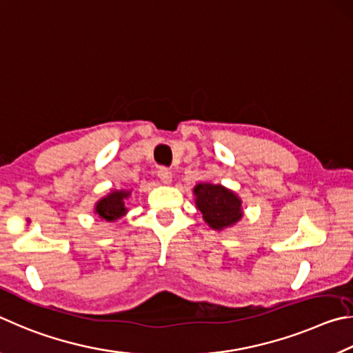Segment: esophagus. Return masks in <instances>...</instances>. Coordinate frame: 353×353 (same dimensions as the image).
<instances>
[{
  "label": "esophagus",
  "instance_id": "34e87169",
  "mask_svg": "<svg viewBox=\"0 0 353 353\" xmlns=\"http://www.w3.org/2000/svg\"><path fill=\"white\" fill-rule=\"evenodd\" d=\"M158 178L164 184L170 183L172 181V172L167 169V167H159V169H158Z\"/></svg>",
  "mask_w": 353,
  "mask_h": 353
}]
</instances>
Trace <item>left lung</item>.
Listing matches in <instances>:
<instances>
[{
  "mask_svg": "<svg viewBox=\"0 0 353 353\" xmlns=\"http://www.w3.org/2000/svg\"><path fill=\"white\" fill-rule=\"evenodd\" d=\"M196 208L203 219L214 230H223L242 219V201L239 196L220 184H196L194 189Z\"/></svg>",
  "mask_w": 353,
  "mask_h": 353,
  "instance_id": "obj_1",
  "label": "left lung"
}]
</instances>
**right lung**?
<instances>
[{"label": "right lung", "instance_id": "obj_1", "mask_svg": "<svg viewBox=\"0 0 353 353\" xmlns=\"http://www.w3.org/2000/svg\"><path fill=\"white\" fill-rule=\"evenodd\" d=\"M130 192L125 190H121V192H111L108 196H105L96 205V214L99 217L107 220V221H116L121 219L123 214L127 212L125 209V201L128 199Z\"/></svg>", "mask_w": 353, "mask_h": 353}]
</instances>
